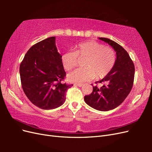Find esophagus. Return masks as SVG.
Instances as JSON below:
<instances>
[{"label":"esophagus","mask_w":152,"mask_h":152,"mask_svg":"<svg viewBox=\"0 0 152 152\" xmlns=\"http://www.w3.org/2000/svg\"><path fill=\"white\" fill-rule=\"evenodd\" d=\"M82 85H83L82 84H74V86H78V87H82Z\"/></svg>","instance_id":"34e87169"}]
</instances>
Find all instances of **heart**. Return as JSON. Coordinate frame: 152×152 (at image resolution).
<instances>
[{
    "label": "heart",
    "mask_w": 152,
    "mask_h": 152,
    "mask_svg": "<svg viewBox=\"0 0 152 152\" xmlns=\"http://www.w3.org/2000/svg\"><path fill=\"white\" fill-rule=\"evenodd\" d=\"M78 58H86L84 68H78L68 75V80L72 82L82 83L96 79H102L112 71L116 61V53L113 49L104 46L94 40L82 42L75 51H68L61 56L64 68L70 71L78 64Z\"/></svg>",
    "instance_id": "b5f03b06"
}]
</instances>
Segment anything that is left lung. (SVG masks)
<instances>
[{"label": "left lung", "mask_w": 152, "mask_h": 152, "mask_svg": "<svg viewBox=\"0 0 152 152\" xmlns=\"http://www.w3.org/2000/svg\"><path fill=\"white\" fill-rule=\"evenodd\" d=\"M99 39L113 48L116 52V61L107 76L95 82L104 84L100 88L93 86L92 93L85 96L84 101L96 110L108 111L120 105L130 93L134 83L135 68L128 53L121 45L107 38Z\"/></svg>", "instance_id": "obj_1"}]
</instances>
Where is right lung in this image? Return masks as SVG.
<instances>
[{
    "mask_svg": "<svg viewBox=\"0 0 152 152\" xmlns=\"http://www.w3.org/2000/svg\"><path fill=\"white\" fill-rule=\"evenodd\" d=\"M55 39L51 37L32 45L20 66L25 94L34 105L43 110L60 107L65 102L66 91L73 85L62 83L66 72Z\"/></svg>",
    "mask_w": 152,
    "mask_h": 152,
    "instance_id": "right-lung-1",
    "label": "right lung"
}]
</instances>
